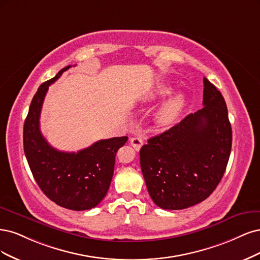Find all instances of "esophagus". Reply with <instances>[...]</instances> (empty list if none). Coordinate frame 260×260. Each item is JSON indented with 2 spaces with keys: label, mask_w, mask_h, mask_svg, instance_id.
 <instances>
[{
  "label": "esophagus",
  "mask_w": 260,
  "mask_h": 260,
  "mask_svg": "<svg viewBox=\"0 0 260 260\" xmlns=\"http://www.w3.org/2000/svg\"><path fill=\"white\" fill-rule=\"evenodd\" d=\"M131 145L133 148L136 150V151H139L141 146L144 145V140H142L140 137H133L131 138Z\"/></svg>",
  "instance_id": "34e87169"
}]
</instances>
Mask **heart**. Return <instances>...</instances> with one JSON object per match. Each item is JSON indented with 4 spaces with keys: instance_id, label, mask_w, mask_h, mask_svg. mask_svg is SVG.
<instances>
[{
    "instance_id": "1",
    "label": "heart",
    "mask_w": 260,
    "mask_h": 260,
    "mask_svg": "<svg viewBox=\"0 0 260 260\" xmlns=\"http://www.w3.org/2000/svg\"><path fill=\"white\" fill-rule=\"evenodd\" d=\"M170 93V89L167 87H161L155 94L151 95L149 99H154L156 96H163ZM186 95L183 93H176L170 99L157 109L155 113V122L158 126L162 128L171 127L178 121L181 115L183 109L186 106Z\"/></svg>"
}]
</instances>
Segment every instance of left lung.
I'll return each mask as SVG.
<instances>
[{"label":"left lung","instance_id":"8db88e82","mask_svg":"<svg viewBox=\"0 0 260 260\" xmlns=\"http://www.w3.org/2000/svg\"><path fill=\"white\" fill-rule=\"evenodd\" d=\"M203 83L204 107L140 149L148 192L163 209L188 208L207 199L229 161L232 129L227 105L215 85L206 78Z\"/></svg>","mask_w":260,"mask_h":260}]
</instances>
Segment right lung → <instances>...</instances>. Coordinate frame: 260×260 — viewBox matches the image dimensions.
<instances>
[{
	"instance_id": "obj_1",
	"label": "right lung",
	"mask_w": 260,
	"mask_h": 260,
	"mask_svg": "<svg viewBox=\"0 0 260 260\" xmlns=\"http://www.w3.org/2000/svg\"><path fill=\"white\" fill-rule=\"evenodd\" d=\"M70 67L44 82L33 97L23 125V150L33 177L49 200L72 211H85L97 206L106 197L116 152L128 138L99 140L77 153L58 151L48 144L40 131L42 105L49 85Z\"/></svg>"
}]
</instances>
